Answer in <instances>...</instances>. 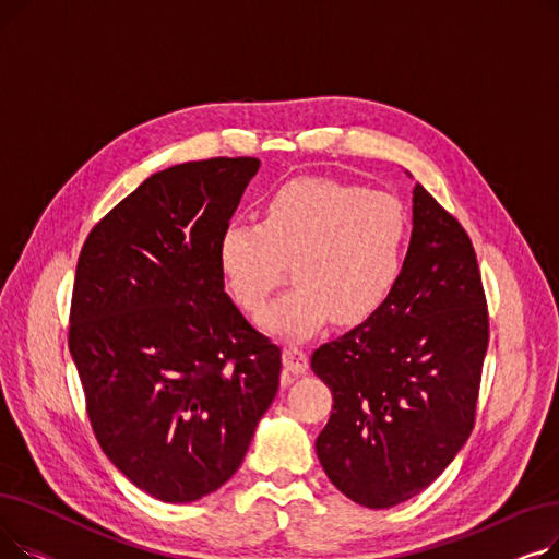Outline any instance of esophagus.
Segmentation results:
<instances>
[{"label":"esophagus","instance_id":"34e87169","mask_svg":"<svg viewBox=\"0 0 559 559\" xmlns=\"http://www.w3.org/2000/svg\"><path fill=\"white\" fill-rule=\"evenodd\" d=\"M283 365L287 371L292 373H306L308 371V356L306 350L295 346V344H287L283 348Z\"/></svg>","mask_w":559,"mask_h":559}]
</instances>
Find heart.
<instances>
[{"instance_id": "b5f03b06", "label": "heart", "mask_w": 559, "mask_h": 559, "mask_svg": "<svg viewBox=\"0 0 559 559\" xmlns=\"http://www.w3.org/2000/svg\"><path fill=\"white\" fill-rule=\"evenodd\" d=\"M409 245L405 205L383 192L324 176H299L264 199V219L228 222L217 260L230 295L255 314L295 260L289 287L260 314V326L308 340L333 317L362 324L401 283Z\"/></svg>"}]
</instances>
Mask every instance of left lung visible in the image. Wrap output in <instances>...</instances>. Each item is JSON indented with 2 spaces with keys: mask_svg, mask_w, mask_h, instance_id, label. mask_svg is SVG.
<instances>
[{
  "mask_svg": "<svg viewBox=\"0 0 559 559\" xmlns=\"http://www.w3.org/2000/svg\"><path fill=\"white\" fill-rule=\"evenodd\" d=\"M487 340L472 240L415 183L413 233L394 295L310 358L333 392L331 419L314 442L329 480L373 510L424 491L474 430Z\"/></svg>",
  "mask_w": 559,
  "mask_h": 559,
  "instance_id": "left-lung-1",
  "label": "left lung"
}]
</instances>
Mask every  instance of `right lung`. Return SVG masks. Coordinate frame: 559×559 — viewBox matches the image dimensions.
<instances>
[{
  "label": "right lung",
  "mask_w": 559,
  "mask_h": 559,
  "mask_svg": "<svg viewBox=\"0 0 559 559\" xmlns=\"http://www.w3.org/2000/svg\"><path fill=\"white\" fill-rule=\"evenodd\" d=\"M258 158L150 176L76 262L70 354L106 457L144 493L192 503L238 472L281 378V348L224 289L222 228Z\"/></svg>",
  "instance_id": "1"
}]
</instances>
